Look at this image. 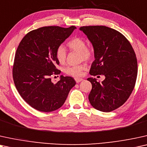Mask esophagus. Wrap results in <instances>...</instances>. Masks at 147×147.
I'll return each mask as SVG.
<instances>
[{
    "instance_id": "esophagus-1",
    "label": "esophagus",
    "mask_w": 147,
    "mask_h": 147,
    "mask_svg": "<svg viewBox=\"0 0 147 147\" xmlns=\"http://www.w3.org/2000/svg\"><path fill=\"white\" fill-rule=\"evenodd\" d=\"M75 81H76V82H77V83H79L81 81H83V79H79V78H75Z\"/></svg>"
}]
</instances>
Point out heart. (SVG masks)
Listing matches in <instances>:
<instances>
[{
    "mask_svg": "<svg viewBox=\"0 0 147 147\" xmlns=\"http://www.w3.org/2000/svg\"><path fill=\"white\" fill-rule=\"evenodd\" d=\"M67 46L70 50L79 52L80 60L89 61L93 57V50L86 46V42L83 38L75 37L68 41ZM56 58L60 64H64L67 58V51L63 46H59L56 50ZM87 65L85 63L76 66H68L64 68L63 71L66 75L74 77H79L83 75V72L86 70Z\"/></svg>",
    "mask_w": 147,
    "mask_h": 147,
    "instance_id": "heart-1",
    "label": "heart"
}]
</instances>
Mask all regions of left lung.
<instances>
[{
	"label": "left lung",
	"mask_w": 147,
	"mask_h": 147,
	"mask_svg": "<svg viewBox=\"0 0 147 147\" xmlns=\"http://www.w3.org/2000/svg\"><path fill=\"white\" fill-rule=\"evenodd\" d=\"M93 44L95 60L90 75H103L97 82L88 78L92 89L89 100L97 110L109 112L118 109L129 98L134 89L138 72L136 54L124 35L116 29L102 25L80 27Z\"/></svg>",
	"instance_id": "8db88e82"
}]
</instances>
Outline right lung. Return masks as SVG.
I'll return each instance as SVG.
<instances>
[{"instance_id":"obj_1","label":"right lung","mask_w":147,"mask_h":147,"mask_svg":"<svg viewBox=\"0 0 147 147\" xmlns=\"http://www.w3.org/2000/svg\"><path fill=\"white\" fill-rule=\"evenodd\" d=\"M76 27H42L29 31L19 44L13 66V81L26 103L40 111L50 112L65 102L75 85L71 77H63L56 84L51 77L60 75L56 50Z\"/></svg>"}]
</instances>
